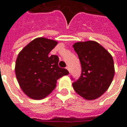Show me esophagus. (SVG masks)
<instances>
[{
  "mask_svg": "<svg viewBox=\"0 0 127 127\" xmlns=\"http://www.w3.org/2000/svg\"><path fill=\"white\" fill-rule=\"evenodd\" d=\"M66 69H67V70H68V71H69V72H70V70H69V66H66Z\"/></svg>",
  "mask_w": 127,
  "mask_h": 127,
  "instance_id": "esophagus-1",
  "label": "esophagus"
}]
</instances>
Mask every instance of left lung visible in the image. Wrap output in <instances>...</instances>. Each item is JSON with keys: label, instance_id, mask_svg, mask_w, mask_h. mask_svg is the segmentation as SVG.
<instances>
[{"label": "left lung", "instance_id": "obj_1", "mask_svg": "<svg viewBox=\"0 0 127 127\" xmlns=\"http://www.w3.org/2000/svg\"><path fill=\"white\" fill-rule=\"evenodd\" d=\"M82 65L80 77L73 83L74 91L86 100L100 97L109 88L115 73L112 55L94 41L73 45Z\"/></svg>", "mask_w": 127, "mask_h": 127}]
</instances>
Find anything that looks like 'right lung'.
<instances>
[{"mask_svg": "<svg viewBox=\"0 0 127 127\" xmlns=\"http://www.w3.org/2000/svg\"><path fill=\"white\" fill-rule=\"evenodd\" d=\"M58 42L45 37L36 38L24 47L16 59L15 72L18 84L30 98L40 100L56 88L57 80L69 74L58 66L59 58L49 55Z\"/></svg>", "mask_w": 127, "mask_h": 127, "instance_id": "add662e5", "label": "right lung"}]
</instances>
